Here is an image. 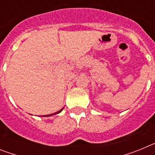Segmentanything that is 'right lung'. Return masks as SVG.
Instances as JSON below:
<instances>
[{
	"mask_svg": "<svg viewBox=\"0 0 155 155\" xmlns=\"http://www.w3.org/2000/svg\"><path fill=\"white\" fill-rule=\"evenodd\" d=\"M63 109H64V108H63V109H61V110L60 111H58V112H57V113H53V114H50V115H46V116H53V115H56V114H58V113H60L61 112V111L63 110Z\"/></svg>",
	"mask_w": 155,
	"mask_h": 155,
	"instance_id": "right-lung-1",
	"label": "right lung"
}]
</instances>
